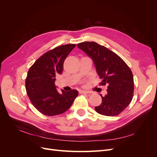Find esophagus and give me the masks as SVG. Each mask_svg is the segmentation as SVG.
I'll use <instances>...</instances> for the list:
<instances>
[{
  "label": "esophagus",
  "instance_id": "34e87169",
  "mask_svg": "<svg viewBox=\"0 0 157 157\" xmlns=\"http://www.w3.org/2000/svg\"><path fill=\"white\" fill-rule=\"evenodd\" d=\"M80 94H90V92H89V91H86V90H80Z\"/></svg>",
  "mask_w": 157,
  "mask_h": 157
}]
</instances>
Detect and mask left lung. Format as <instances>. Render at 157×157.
<instances>
[{
	"mask_svg": "<svg viewBox=\"0 0 157 157\" xmlns=\"http://www.w3.org/2000/svg\"><path fill=\"white\" fill-rule=\"evenodd\" d=\"M93 61L100 85H107V94L95 110L100 115L117 116L130 103L134 94V77L126 63L115 52L95 42L77 44Z\"/></svg>",
	"mask_w": 157,
	"mask_h": 157,
	"instance_id": "8db88e82",
	"label": "left lung"
}]
</instances>
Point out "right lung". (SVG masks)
<instances>
[{
	"instance_id": "obj_1",
	"label": "right lung",
	"mask_w": 157,
	"mask_h": 157,
	"mask_svg": "<svg viewBox=\"0 0 157 157\" xmlns=\"http://www.w3.org/2000/svg\"><path fill=\"white\" fill-rule=\"evenodd\" d=\"M76 44L56 47L40 56L28 71L25 88L34 107L43 115L54 116L70 108L78 92L76 90L59 93L55 85L56 75H61L63 62Z\"/></svg>"
}]
</instances>
